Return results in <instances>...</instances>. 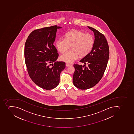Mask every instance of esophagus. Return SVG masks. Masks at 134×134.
Masks as SVG:
<instances>
[{"mask_svg": "<svg viewBox=\"0 0 134 134\" xmlns=\"http://www.w3.org/2000/svg\"><path fill=\"white\" fill-rule=\"evenodd\" d=\"M72 65V64H70L66 63V66H69Z\"/></svg>", "mask_w": 134, "mask_h": 134, "instance_id": "esophagus-1", "label": "esophagus"}]
</instances>
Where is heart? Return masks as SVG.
I'll use <instances>...</instances> for the list:
<instances>
[{"mask_svg": "<svg viewBox=\"0 0 134 134\" xmlns=\"http://www.w3.org/2000/svg\"><path fill=\"white\" fill-rule=\"evenodd\" d=\"M94 38L91 34L80 30H73L65 34V38H60L56 41V46L60 53H64L71 47V50L60 57V60L72 63L81 57L87 56L93 49Z\"/></svg>", "mask_w": 134, "mask_h": 134, "instance_id": "heart-1", "label": "heart"}]
</instances>
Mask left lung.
<instances>
[{
	"label": "left lung",
	"mask_w": 134,
	"mask_h": 134,
	"mask_svg": "<svg viewBox=\"0 0 134 134\" xmlns=\"http://www.w3.org/2000/svg\"><path fill=\"white\" fill-rule=\"evenodd\" d=\"M88 27L94 32V45L91 52L80 61L87 66L73 65L75 71L73 82L81 90L91 88L100 81L107 68L109 55V45L104 35L93 27Z\"/></svg>",
	"instance_id": "obj_1"
}]
</instances>
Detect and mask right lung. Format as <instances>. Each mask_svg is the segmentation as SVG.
Here are the masks:
<instances>
[{
    "mask_svg": "<svg viewBox=\"0 0 134 134\" xmlns=\"http://www.w3.org/2000/svg\"><path fill=\"white\" fill-rule=\"evenodd\" d=\"M57 25L34 30L27 37L24 57L27 72L32 81L45 90H51L59 85L60 73L65 68L64 62H56L59 54L53 45ZM54 63L52 68L50 63Z\"/></svg>",
    "mask_w": 134,
    "mask_h": 134,
    "instance_id": "obj_1",
    "label": "right lung"
}]
</instances>
